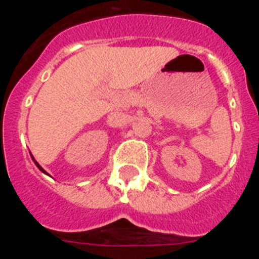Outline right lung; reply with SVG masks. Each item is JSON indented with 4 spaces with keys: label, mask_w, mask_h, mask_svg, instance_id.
<instances>
[{
    "label": "right lung",
    "mask_w": 259,
    "mask_h": 259,
    "mask_svg": "<svg viewBox=\"0 0 259 259\" xmlns=\"http://www.w3.org/2000/svg\"><path fill=\"white\" fill-rule=\"evenodd\" d=\"M31 157H32V155H31ZM32 159H33V162H35V164H36V166H37V167H38V170H40V171H42V172H44V174H47V171H45V170H44V168H42V167H41V166H40V164H38V163H37V162H36V161H35V158L32 157Z\"/></svg>",
    "instance_id": "obj_1"
}]
</instances>
